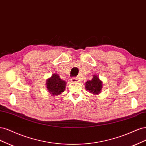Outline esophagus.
<instances>
[{"instance_id": "1", "label": "esophagus", "mask_w": 146, "mask_h": 146, "mask_svg": "<svg viewBox=\"0 0 146 146\" xmlns=\"http://www.w3.org/2000/svg\"><path fill=\"white\" fill-rule=\"evenodd\" d=\"M70 80H71V82L73 83H77L79 82L78 78L77 77H72L71 78V79H70Z\"/></svg>"}]
</instances>
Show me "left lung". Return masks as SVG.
<instances>
[{
    "instance_id": "obj_1",
    "label": "left lung",
    "mask_w": 146,
    "mask_h": 146,
    "mask_svg": "<svg viewBox=\"0 0 146 146\" xmlns=\"http://www.w3.org/2000/svg\"><path fill=\"white\" fill-rule=\"evenodd\" d=\"M85 85L86 89L93 94H99L102 88V83L96 76H94L91 80L86 82Z\"/></svg>"
}]
</instances>
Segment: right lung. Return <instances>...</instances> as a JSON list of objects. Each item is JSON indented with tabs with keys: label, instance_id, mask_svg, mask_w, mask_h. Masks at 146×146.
<instances>
[{
	"label": "right lung",
	"instance_id": "right-lung-1",
	"mask_svg": "<svg viewBox=\"0 0 146 146\" xmlns=\"http://www.w3.org/2000/svg\"><path fill=\"white\" fill-rule=\"evenodd\" d=\"M66 82L60 78L58 74H53L47 80L48 91L53 96L59 95L65 90Z\"/></svg>",
	"mask_w": 146,
	"mask_h": 146
}]
</instances>
